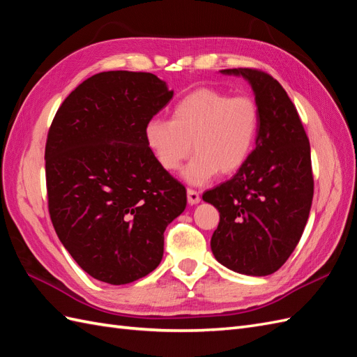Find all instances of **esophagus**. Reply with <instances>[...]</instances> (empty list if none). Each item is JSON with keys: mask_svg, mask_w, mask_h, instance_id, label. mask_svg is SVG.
Listing matches in <instances>:
<instances>
[{"mask_svg": "<svg viewBox=\"0 0 357 357\" xmlns=\"http://www.w3.org/2000/svg\"><path fill=\"white\" fill-rule=\"evenodd\" d=\"M187 197H188V204H191V205H196L200 202V193L193 188L187 190Z\"/></svg>", "mask_w": 357, "mask_h": 357, "instance_id": "34e87169", "label": "esophagus"}]
</instances>
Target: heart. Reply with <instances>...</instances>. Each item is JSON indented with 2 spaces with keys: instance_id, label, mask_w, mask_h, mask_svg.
I'll use <instances>...</instances> for the list:
<instances>
[{
  "instance_id": "heart-1",
  "label": "heart",
  "mask_w": 357,
  "mask_h": 357,
  "mask_svg": "<svg viewBox=\"0 0 357 357\" xmlns=\"http://www.w3.org/2000/svg\"><path fill=\"white\" fill-rule=\"evenodd\" d=\"M259 134V108L248 95L200 87L181 98L170 119L155 117L144 130L146 143L160 166L176 172L195 149L184 169L190 184L204 185L218 172L234 175L249 161Z\"/></svg>"
}]
</instances>
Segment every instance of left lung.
Masks as SVG:
<instances>
[{
	"label": "left lung",
	"instance_id": "1",
	"mask_svg": "<svg viewBox=\"0 0 357 357\" xmlns=\"http://www.w3.org/2000/svg\"><path fill=\"white\" fill-rule=\"evenodd\" d=\"M249 81L259 108L257 148L235 176L204 193L220 213L215 259L248 276H268L294 252L314 196L310 146L297 108L278 79L259 69H225Z\"/></svg>",
	"mask_w": 357,
	"mask_h": 357
}]
</instances>
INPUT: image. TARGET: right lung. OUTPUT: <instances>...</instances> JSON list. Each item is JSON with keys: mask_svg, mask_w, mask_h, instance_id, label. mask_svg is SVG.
<instances>
[{"mask_svg": "<svg viewBox=\"0 0 357 357\" xmlns=\"http://www.w3.org/2000/svg\"><path fill=\"white\" fill-rule=\"evenodd\" d=\"M173 96L149 72L108 70L63 100L45 146L48 209L61 244L91 278L125 285L158 267L164 231L187 190L146 143Z\"/></svg>", "mask_w": 357, "mask_h": 357, "instance_id": "obj_1", "label": "right lung"}]
</instances>
